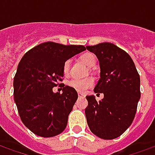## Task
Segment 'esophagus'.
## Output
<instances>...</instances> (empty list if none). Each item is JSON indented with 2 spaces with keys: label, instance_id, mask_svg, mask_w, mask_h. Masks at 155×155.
<instances>
[{
  "label": "esophagus",
  "instance_id": "esophagus-1",
  "mask_svg": "<svg viewBox=\"0 0 155 155\" xmlns=\"http://www.w3.org/2000/svg\"><path fill=\"white\" fill-rule=\"evenodd\" d=\"M78 96H79V98H84L85 97V95L83 94H81V93H78Z\"/></svg>",
  "mask_w": 155,
  "mask_h": 155
}]
</instances>
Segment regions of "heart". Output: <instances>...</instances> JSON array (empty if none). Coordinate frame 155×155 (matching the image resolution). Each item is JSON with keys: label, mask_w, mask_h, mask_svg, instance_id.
I'll return each instance as SVG.
<instances>
[{"label": "heart", "mask_w": 155, "mask_h": 155, "mask_svg": "<svg viewBox=\"0 0 155 155\" xmlns=\"http://www.w3.org/2000/svg\"><path fill=\"white\" fill-rule=\"evenodd\" d=\"M81 61H83L88 67H93L96 63V58L94 56V54L88 52L81 56ZM71 64V60H66L63 64V73L65 76L70 73ZM93 84H94V80L92 78H86V79L74 78L71 81H69V85L79 92H84L89 88L92 87Z\"/></svg>", "instance_id": "1"}]
</instances>
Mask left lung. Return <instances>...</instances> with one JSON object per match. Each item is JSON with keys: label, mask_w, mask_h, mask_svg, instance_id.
<instances>
[{"label": "left lung", "mask_w": 155, "mask_h": 155, "mask_svg": "<svg viewBox=\"0 0 155 155\" xmlns=\"http://www.w3.org/2000/svg\"><path fill=\"white\" fill-rule=\"evenodd\" d=\"M97 57L101 74L94 89L103 93L96 101L87 95L85 116L92 133L101 139L113 140L131 125L140 99V78L130 54L115 45L103 42L86 46Z\"/></svg>", "instance_id": "8db88e82"}]
</instances>
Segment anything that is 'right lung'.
Segmentation results:
<instances>
[{"mask_svg": "<svg viewBox=\"0 0 155 155\" xmlns=\"http://www.w3.org/2000/svg\"><path fill=\"white\" fill-rule=\"evenodd\" d=\"M85 50L84 45L48 41L21 58L13 81L14 101L21 120L32 133L49 138L64 130L78 94L64 84L62 94L54 93L53 88L62 81L64 61Z\"/></svg>", "mask_w": 155, "mask_h": 155, "instance_id": "1", "label": "right lung"}]
</instances>
